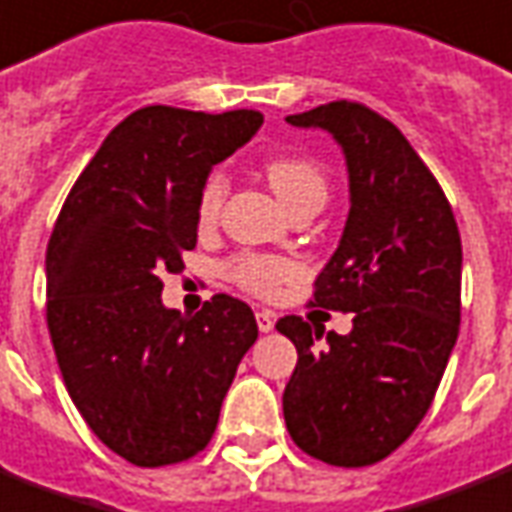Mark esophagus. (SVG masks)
Listing matches in <instances>:
<instances>
[{"label": "esophagus", "mask_w": 512, "mask_h": 512, "mask_svg": "<svg viewBox=\"0 0 512 512\" xmlns=\"http://www.w3.org/2000/svg\"><path fill=\"white\" fill-rule=\"evenodd\" d=\"M255 319H257V327H260V333H271L273 325H276V317H273L271 311H257Z\"/></svg>", "instance_id": "1"}]
</instances>
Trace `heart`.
I'll return each mask as SVG.
<instances>
[{
  "label": "heart",
  "mask_w": 512,
  "mask_h": 512,
  "mask_svg": "<svg viewBox=\"0 0 512 512\" xmlns=\"http://www.w3.org/2000/svg\"><path fill=\"white\" fill-rule=\"evenodd\" d=\"M265 179L282 201L284 209L292 212L303 204H325L327 198V177L322 174L317 163L295 155H282L265 163ZM228 182L222 174H212L201 187L198 195V222L212 225L220 214L222 198H225ZM230 279L241 284L244 290L257 292V295H271L276 284H282L295 273V265L282 260V257L263 255H241L228 265Z\"/></svg>",
  "instance_id": "heart-1"
}]
</instances>
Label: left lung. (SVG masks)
Segmentation results:
<instances>
[{"instance_id":"1","label":"left lung","mask_w":512,"mask_h":512,"mask_svg":"<svg viewBox=\"0 0 512 512\" xmlns=\"http://www.w3.org/2000/svg\"><path fill=\"white\" fill-rule=\"evenodd\" d=\"M341 147L349 214L311 306L351 311V333L300 317L276 330L298 349L284 421L308 456L335 467L381 462L411 438L459 335L462 239L438 179L386 117L354 101L300 115Z\"/></svg>"}]
</instances>
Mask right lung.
Segmentation results:
<instances>
[{
    "label": "right lung",
    "instance_id": "obj_1",
    "mask_svg": "<svg viewBox=\"0 0 512 512\" xmlns=\"http://www.w3.org/2000/svg\"><path fill=\"white\" fill-rule=\"evenodd\" d=\"M260 126L255 109H136L58 214L45 255L58 368L93 435L136 467L204 451L257 341L244 300L214 295L185 319L163 306L161 273L179 271L198 241V195L214 166Z\"/></svg>",
    "mask_w": 512,
    "mask_h": 512
}]
</instances>
